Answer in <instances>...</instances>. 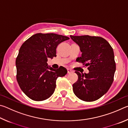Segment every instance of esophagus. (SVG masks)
<instances>
[{"label": "esophagus", "instance_id": "obj_1", "mask_svg": "<svg viewBox=\"0 0 128 128\" xmlns=\"http://www.w3.org/2000/svg\"><path fill=\"white\" fill-rule=\"evenodd\" d=\"M67 70H68V73H71L73 72V70L70 69L68 68V69H67Z\"/></svg>", "mask_w": 128, "mask_h": 128}]
</instances>
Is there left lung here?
<instances>
[{
	"mask_svg": "<svg viewBox=\"0 0 128 128\" xmlns=\"http://www.w3.org/2000/svg\"><path fill=\"white\" fill-rule=\"evenodd\" d=\"M82 52L76 61L88 66L89 72L75 71L78 80L73 84L74 94L81 100L93 102L108 92L113 83L116 63L112 47L100 36H70Z\"/></svg>",
	"mask_w": 128,
	"mask_h": 128,
	"instance_id": "1",
	"label": "left lung"
}]
</instances>
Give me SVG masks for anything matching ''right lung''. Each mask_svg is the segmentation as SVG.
Instances as JSON below:
<instances>
[{
	"label": "right lung",
	"instance_id": "1",
	"mask_svg": "<svg viewBox=\"0 0 128 128\" xmlns=\"http://www.w3.org/2000/svg\"><path fill=\"white\" fill-rule=\"evenodd\" d=\"M69 39L54 33H37L21 46L16 60V79L30 99L42 101L50 98L55 91L56 80L67 73L64 67L53 69L47 66V62L56 56L58 44Z\"/></svg>",
	"mask_w": 128,
	"mask_h": 128
}]
</instances>
